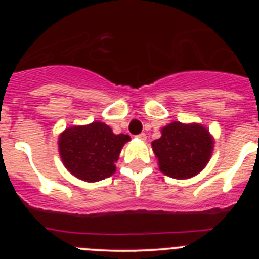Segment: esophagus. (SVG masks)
Returning a JSON list of instances; mask_svg holds the SVG:
<instances>
[{
    "label": "esophagus",
    "instance_id": "esophagus-1",
    "mask_svg": "<svg viewBox=\"0 0 259 259\" xmlns=\"http://www.w3.org/2000/svg\"><path fill=\"white\" fill-rule=\"evenodd\" d=\"M137 138H138V139H140V140H145L146 139V135L144 134V133H142V134L137 135Z\"/></svg>",
    "mask_w": 259,
    "mask_h": 259
}]
</instances>
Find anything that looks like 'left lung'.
<instances>
[{"mask_svg":"<svg viewBox=\"0 0 259 259\" xmlns=\"http://www.w3.org/2000/svg\"><path fill=\"white\" fill-rule=\"evenodd\" d=\"M213 145L207 127L179 121L164 126L161 137L151 143L160 171L176 179H188L200 173L209 161Z\"/></svg>","mask_w":259,"mask_h":259,"instance_id":"1","label":"left lung"}]
</instances>
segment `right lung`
I'll return each instance as SVG.
<instances>
[{
    "label": "right lung",
    "mask_w": 259,
    "mask_h": 259,
    "mask_svg": "<svg viewBox=\"0 0 259 259\" xmlns=\"http://www.w3.org/2000/svg\"><path fill=\"white\" fill-rule=\"evenodd\" d=\"M129 135L114 134L100 121L71 126L59 137V151L65 168L85 182H99L115 173V163Z\"/></svg>",
    "instance_id": "obj_1"
}]
</instances>
